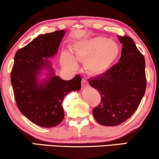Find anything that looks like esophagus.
Here are the masks:
<instances>
[{"instance_id":"34e87169","label":"esophagus","mask_w":159,"mask_h":159,"mask_svg":"<svg viewBox=\"0 0 159 159\" xmlns=\"http://www.w3.org/2000/svg\"><path fill=\"white\" fill-rule=\"evenodd\" d=\"M89 84L85 79L82 80V89H85L86 87H89Z\"/></svg>"}]
</instances>
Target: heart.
<instances>
[{"label":"heart","mask_w":159,"mask_h":159,"mask_svg":"<svg viewBox=\"0 0 159 159\" xmlns=\"http://www.w3.org/2000/svg\"><path fill=\"white\" fill-rule=\"evenodd\" d=\"M119 54V47L114 41L106 38L82 40L74 44L72 54L62 52L61 61L70 68L76 67V60L84 61L86 70L92 74H102L111 67Z\"/></svg>","instance_id":"obj_1"}]
</instances>
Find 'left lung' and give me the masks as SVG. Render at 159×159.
I'll use <instances>...</instances> for the list:
<instances>
[{
    "label": "left lung",
    "instance_id": "1",
    "mask_svg": "<svg viewBox=\"0 0 159 159\" xmlns=\"http://www.w3.org/2000/svg\"><path fill=\"white\" fill-rule=\"evenodd\" d=\"M122 44L117 64L106 72L90 78V85L99 91L101 102L93 116L104 126H116L135 113L145 93V60L133 39L118 36Z\"/></svg>",
    "mask_w": 159,
    "mask_h": 159
}]
</instances>
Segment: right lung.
I'll use <instances>...</instances> for the list:
<instances>
[{"instance_id": "right-lung-1", "label": "right lung", "mask_w": 159, "mask_h": 159, "mask_svg": "<svg viewBox=\"0 0 159 159\" xmlns=\"http://www.w3.org/2000/svg\"><path fill=\"white\" fill-rule=\"evenodd\" d=\"M66 31L40 34L16 52L11 72V83L17 106L34 124L53 127L62 122L65 97L81 89V76L64 80L55 75L47 59L57 53ZM49 70L47 78L40 80L43 70Z\"/></svg>"}]
</instances>
